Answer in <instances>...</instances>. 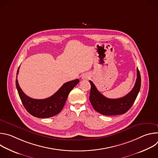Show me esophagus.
Returning a JSON list of instances; mask_svg holds the SVG:
<instances>
[{"label": "esophagus", "mask_w": 158, "mask_h": 158, "mask_svg": "<svg viewBox=\"0 0 158 158\" xmlns=\"http://www.w3.org/2000/svg\"><path fill=\"white\" fill-rule=\"evenodd\" d=\"M89 78H90V75L87 73H85V74H83V76H82V79H89Z\"/></svg>", "instance_id": "obj_1"}]
</instances>
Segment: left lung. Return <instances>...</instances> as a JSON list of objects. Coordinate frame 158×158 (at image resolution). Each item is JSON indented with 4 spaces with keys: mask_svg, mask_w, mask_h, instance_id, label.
<instances>
[{
    "mask_svg": "<svg viewBox=\"0 0 158 158\" xmlns=\"http://www.w3.org/2000/svg\"><path fill=\"white\" fill-rule=\"evenodd\" d=\"M91 88L89 100L93 108L104 116L123 114L126 112L136 100L141 87V75L137 69V79L131 91L125 96L118 99H109L99 92L94 83L89 81Z\"/></svg>",
    "mask_w": 158,
    "mask_h": 158,
    "instance_id": "1",
    "label": "left lung"
}]
</instances>
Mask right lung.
Masks as SVG:
<instances>
[{"mask_svg":"<svg viewBox=\"0 0 158 158\" xmlns=\"http://www.w3.org/2000/svg\"><path fill=\"white\" fill-rule=\"evenodd\" d=\"M19 69V67L17 77ZM79 82L77 79L64 84L54 95L44 99H32L25 94L19 85L17 79L15 84L20 100L29 113L36 118H48L58 114L62 110L69 93Z\"/></svg>","mask_w":158,"mask_h":158,"instance_id":"add662e5","label":"right lung"}]
</instances>
